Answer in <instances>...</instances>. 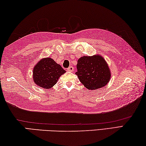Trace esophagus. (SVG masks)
Returning a JSON list of instances; mask_svg holds the SVG:
<instances>
[{
	"label": "esophagus",
	"instance_id": "34e87169",
	"mask_svg": "<svg viewBox=\"0 0 146 146\" xmlns=\"http://www.w3.org/2000/svg\"><path fill=\"white\" fill-rule=\"evenodd\" d=\"M74 67L73 66H69V67L67 68V70L68 71H70V72H72L73 70H74Z\"/></svg>",
	"mask_w": 146,
	"mask_h": 146
}]
</instances>
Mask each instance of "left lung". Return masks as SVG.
Here are the masks:
<instances>
[{"mask_svg": "<svg viewBox=\"0 0 146 146\" xmlns=\"http://www.w3.org/2000/svg\"><path fill=\"white\" fill-rule=\"evenodd\" d=\"M78 76L81 83L89 90L100 89L108 83L111 73L108 65L102 57L83 56L78 59Z\"/></svg>", "mask_w": 146, "mask_h": 146, "instance_id": "8db88e82", "label": "left lung"}]
</instances>
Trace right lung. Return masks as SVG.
<instances>
[{
	"instance_id": "obj_1",
	"label": "right lung",
	"mask_w": 146,
	"mask_h": 146,
	"mask_svg": "<svg viewBox=\"0 0 146 146\" xmlns=\"http://www.w3.org/2000/svg\"><path fill=\"white\" fill-rule=\"evenodd\" d=\"M66 71L52 58L42 59L35 66L33 72L35 84L44 89H50Z\"/></svg>"
}]
</instances>
